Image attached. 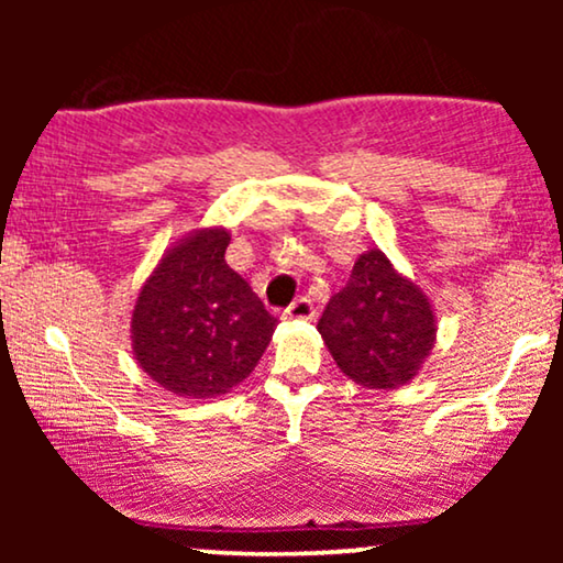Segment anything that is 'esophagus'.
Segmentation results:
<instances>
[{"instance_id":"34e87169","label":"esophagus","mask_w":563,"mask_h":563,"mask_svg":"<svg viewBox=\"0 0 563 563\" xmlns=\"http://www.w3.org/2000/svg\"><path fill=\"white\" fill-rule=\"evenodd\" d=\"M288 320H312L314 318V303L307 299V296H299L290 307L286 309Z\"/></svg>"}]
</instances>
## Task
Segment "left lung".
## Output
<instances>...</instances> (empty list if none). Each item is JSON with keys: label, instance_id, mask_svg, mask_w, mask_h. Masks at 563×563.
Returning a JSON list of instances; mask_svg holds the SVG:
<instances>
[{"label": "left lung", "instance_id": "obj_1", "mask_svg": "<svg viewBox=\"0 0 563 563\" xmlns=\"http://www.w3.org/2000/svg\"><path fill=\"white\" fill-rule=\"evenodd\" d=\"M339 371L365 389H399L437 344L434 303L380 249L357 256L352 277L318 322Z\"/></svg>", "mask_w": 563, "mask_h": 563}]
</instances>
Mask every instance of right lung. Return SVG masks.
<instances>
[{
	"instance_id": "obj_1",
	"label": "right lung",
	"mask_w": 563,
	"mask_h": 563,
	"mask_svg": "<svg viewBox=\"0 0 563 563\" xmlns=\"http://www.w3.org/2000/svg\"><path fill=\"white\" fill-rule=\"evenodd\" d=\"M230 230L198 228L164 251L132 309L145 376L187 399L222 397L251 376L277 320L224 262Z\"/></svg>"
}]
</instances>
